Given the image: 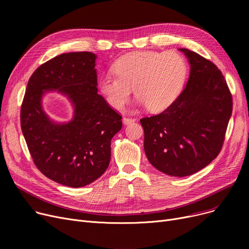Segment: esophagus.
I'll return each mask as SVG.
<instances>
[{
    "mask_svg": "<svg viewBox=\"0 0 249 249\" xmlns=\"http://www.w3.org/2000/svg\"><path fill=\"white\" fill-rule=\"evenodd\" d=\"M135 121H136L135 118H127V117H124V118H123V123H124L125 125L130 124V123H133V122H135Z\"/></svg>",
    "mask_w": 249,
    "mask_h": 249,
    "instance_id": "34e87169",
    "label": "esophagus"
}]
</instances>
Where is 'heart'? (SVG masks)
I'll return each instance as SVG.
<instances>
[{
    "instance_id": "1",
    "label": "heart",
    "mask_w": 249,
    "mask_h": 249,
    "mask_svg": "<svg viewBox=\"0 0 249 249\" xmlns=\"http://www.w3.org/2000/svg\"><path fill=\"white\" fill-rule=\"evenodd\" d=\"M112 73L102 75L99 89L111 107L120 110L134 88L140 104L163 111L177 100L185 85L188 65L177 51H135L118 58Z\"/></svg>"
}]
</instances>
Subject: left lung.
Wrapping results in <instances>:
<instances>
[{
  "instance_id": "1",
  "label": "left lung",
  "mask_w": 249,
  "mask_h": 249,
  "mask_svg": "<svg viewBox=\"0 0 249 249\" xmlns=\"http://www.w3.org/2000/svg\"><path fill=\"white\" fill-rule=\"evenodd\" d=\"M179 50L191 65L186 88L163 112L140 120L149 162L172 177L191 176L217 158L233 106L216 65L194 51Z\"/></svg>"
}]
</instances>
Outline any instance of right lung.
Wrapping results in <instances>:
<instances>
[{
	"instance_id": "obj_1",
	"label": "right lung",
	"mask_w": 249,
	"mask_h": 249,
	"mask_svg": "<svg viewBox=\"0 0 249 249\" xmlns=\"http://www.w3.org/2000/svg\"><path fill=\"white\" fill-rule=\"evenodd\" d=\"M97 56L70 52L41 64L31 75L21 106V129L34 164L60 185L81 188L109 166L111 139L122 117L98 94ZM47 90L67 95L75 108L69 124L51 122L42 109Z\"/></svg>"
}]
</instances>
